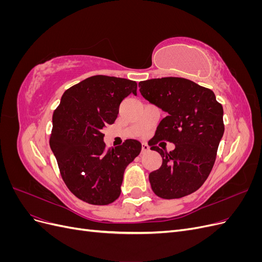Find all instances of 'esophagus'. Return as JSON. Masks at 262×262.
I'll list each match as a JSON object with an SVG mask.
<instances>
[{
  "instance_id": "1",
  "label": "esophagus",
  "mask_w": 262,
  "mask_h": 262,
  "mask_svg": "<svg viewBox=\"0 0 262 262\" xmlns=\"http://www.w3.org/2000/svg\"><path fill=\"white\" fill-rule=\"evenodd\" d=\"M141 150H142V153H146L149 150V146L146 143H143V144H142V149Z\"/></svg>"
}]
</instances>
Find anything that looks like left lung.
I'll use <instances>...</instances> for the list:
<instances>
[{
	"label": "left lung",
	"mask_w": 262,
	"mask_h": 262,
	"mask_svg": "<svg viewBox=\"0 0 262 262\" xmlns=\"http://www.w3.org/2000/svg\"><path fill=\"white\" fill-rule=\"evenodd\" d=\"M140 93L150 104L167 114L148 141L161 154L160 169L149 173L150 187L163 199H179L196 191L215 163L224 133L223 107L215 95L182 77H162L139 83ZM162 140L176 144L168 154Z\"/></svg>",
	"instance_id": "8db88e82"
}]
</instances>
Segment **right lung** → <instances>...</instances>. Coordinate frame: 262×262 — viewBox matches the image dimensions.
I'll use <instances>...</instances> for the list:
<instances>
[{"mask_svg":"<svg viewBox=\"0 0 262 262\" xmlns=\"http://www.w3.org/2000/svg\"><path fill=\"white\" fill-rule=\"evenodd\" d=\"M137 89L136 81L94 75L67 90L54 110L50 147L64 184L84 202L116 201L124 169L141 152L142 144L133 139L107 148L101 132L115 122L121 101L137 95Z\"/></svg>","mask_w":262,"mask_h":262,"instance_id":"right-lung-1","label":"right lung"}]
</instances>
